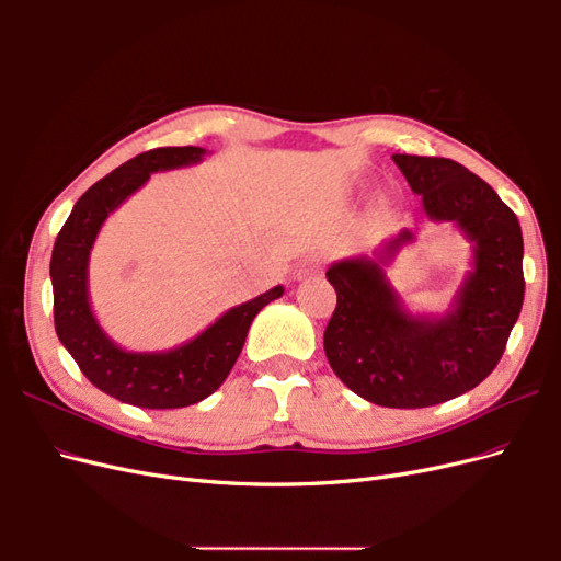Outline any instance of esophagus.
I'll use <instances>...</instances> for the list:
<instances>
[{
	"instance_id": "34e87169",
	"label": "esophagus",
	"mask_w": 561,
	"mask_h": 561,
	"mask_svg": "<svg viewBox=\"0 0 561 561\" xmlns=\"http://www.w3.org/2000/svg\"><path fill=\"white\" fill-rule=\"evenodd\" d=\"M320 266H322V257H320V254H309V257L299 264V274H301V276L316 274V271H320Z\"/></svg>"
}]
</instances>
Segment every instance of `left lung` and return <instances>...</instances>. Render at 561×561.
I'll list each match as a JSON object with an SVG mask.
<instances>
[{
  "label": "left lung",
  "mask_w": 561,
  "mask_h": 561,
  "mask_svg": "<svg viewBox=\"0 0 561 561\" xmlns=\"http://www.w3.org/2000/svg\"><path fill=\"white\" fill-rule=\"evenodd\" d=\"M431 222H451L472 243V268L445 313H412L386 278L396 252L414 243L402 229L375 257L328 268L336 309L325 355L355 396L416 410L484 381L505 351L524 301V241L515 213L491 186L451 159L393 154Z\"/></svg>",
  "instance_id": "left-lung-1"
}]
</instances>
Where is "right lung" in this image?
Segmentation results:
<instances>
[{"label":"right lung","instance_id":"add662e5","mask_svg":"<svg viewBox=\"0 0 561 561\" xmlns=\"http://www.w3.org/2000/svg\"><path fill=\"white\" fill-rule=\"evenodd\" d=\"M203 157V147H161L118 165L75 203L50 254L60 344L95 388L142 410H178L213 396L239 360L254 316L285 293L283 285L271 287L219 316L190 342L168 351H126L100 328L89 299V260L105 219L151 173L194 165Z\"/></svg>","mask_w":561,"mask_h":561}]
</instances>
